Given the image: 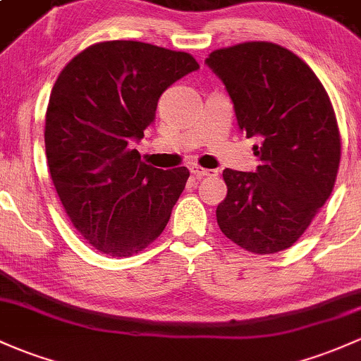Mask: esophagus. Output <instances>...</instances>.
<instances>
[{"label":"esophagus","instance_id":"obj_1","mask_svg":"<svg viewBox=\"0 0 361 361\" xmlns=\"http://www.w3.org/2000/svg\"><path fill=\"white\" fill-rule=\"evenodd\" d=\"M189 170H191L192 176H196L197 179H203V177H216V170L203 169V166L200 165H192Z\"/></svg>","mask_w":361,"mask_h":361}]
</instances>
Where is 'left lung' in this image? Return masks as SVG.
Listing matches in <instances>:
<instances>
[{
  "instance_id": "left-lung-1",
  "label": "left lung",
  "mask_w": 361,
  "mask_h": 361,
  "mask_svg": "<svg viewBox=\"0 0 361 361\" xmlns=\"http://www.w3.org/2000/svg\"><path fill=\"white\" fill-rule=\"evenodd\" d=\"M207 65L226 84L238 126L259 158L257 172L224 170L220 231L246 251L270 255L303 235L334 189L341 134L319 77L289 49L251 41L215 49Z\"/></svg>"
}]
</instances>
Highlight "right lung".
<instances>
[{
  "label": "right lung",
  "instance_id": "add662e5",
  "mask_svg": "<svg viewBox=\"0 0 361 361\" xmlns=\"http://www.w3.org/2000/svg\"><path fill=\"white\" fill-rule=\"evenodd\" d=\"M197 68L189 53L104 41L58 75L46 110L49 176L73 227L102 253L130 257L164 232L189 170L146 165L130 142L154 120L161 92Z\"/></svg>",
  "mask_w": 361,
  "mask_h": 361
}]
</instances>
